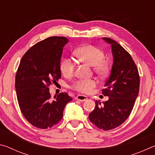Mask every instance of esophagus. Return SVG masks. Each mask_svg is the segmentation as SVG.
I'll use <instances>...</instances> for the list:
<instances>
[{
	"label": "esophagus",
	"mask_w": 155,
	"mask_h": 155,
	"mask_svg": "<svg viewBox=\"0 0 155 155\" xmlns=\"http://www.w3.org/2000/svg\"><path fill=\"white\" fill-rule=\"evenodd\" d=\"M76 100H78V101H80L81 102H84L87 100V97L86 96L84 95H78L77 96H76L75 98Z\"/></svg>",
	"instance_id": "esophagus-1"
}]
</instances>
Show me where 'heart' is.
Segmentation results:
<instances>
[{"mask_svg":"<svg viewBox=\"0 0 155 155\" xmlns=\"http://www.w3.org/2000/svg\"><path fill=\"white\" fill-rule=\"evenodd\" d=\"M75 55L83 63L91 66H94V70L101 75L105 74L108 65L107 63L103 61L104 52L101 50L91 45H84L76 50ZM74 69V62L70 58H65L60 64V70L64 76H70L73 74ZM96 82L94 79H80L73 84V88L81 93H90L95 87Z\"/></svg>","mask_w":155,"mask_h":155,"instance_id":"heart-1","label":"heart"}]
</instances>
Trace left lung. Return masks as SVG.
Returning a JSON list of instances; mask_svg holds the SVG:
<instances>
[{
  "label": "left lung",
  "mask_w": 155,
  "mask_h": 155,
  "mask_svg": "<svg viewBox=\"0 0 155 155\" xmlns=\"http://www.w3.org/2000/svg\"><path fill=\"white\" fill-rule=\"evenodd\" d=\"M111 46L113 65L103 94L108 101H96L89 119L100 129L108 130L124 123L134 106L140 90V76L130 54L122 46L108 38H103Z\"/></svg>",
  "instance_id": "obj_1"
}]
</instances>
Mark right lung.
Listing matches in <instances>:
<instances>
[{
	"label": "right lung",
	"instance_id": "right-lung-1",
	"mask_svg": "<svg viewBox=\"0 0 155 155\" xmlns=\"http://www.w3.org/2000/svg\"><path fill=\"white\" fill-rule=\"evenodd\" d=\"M65 37H51L37 43L21 59L15 76V91L20 108L34 127L47 128L62 119L64 107L72 98L60 93L51 99L48 86L61 78L60 64Z\"/></svg>",
	"mask_w": 155,
	"mask_h": 155
}]
</instances>
